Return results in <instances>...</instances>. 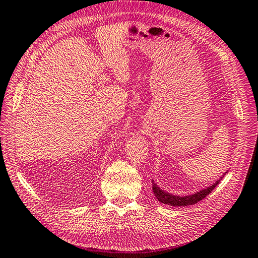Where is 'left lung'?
Masks as SVG:
<instances>
[{"label":"left lung","instance_id":"obj_1","mask_svg":"<svg viewBox=\"0 0 258 258\" xmlns=\"http://www.w3.org/2000/svg\"><path fill=\"white\" fill-rule=\"evenodd\" d=\"M227 172H225L226 174ZM224 174V175H225ZM224 175L222 177H220V179H217L215 183H214L212 186H208V187L202 189L200 191H196V193L191 194V195H186V196H178V195H173L171 193H168V191H165L164 189H162L161 187H158V186L154 183V180H152L153 182V191H154V195L156 199L160 201L163 204H166L169 206H188V205H193L196 204L197 202L202 201L203 199H205V197L211 193V191L216 187L217 184L221 182V179L224 177Z\"/></svg>","mask_w":258,"mask_h":258}]
</instances>
